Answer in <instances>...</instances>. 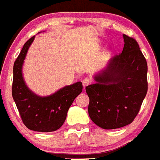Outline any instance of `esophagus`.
Listing matches in <instances>:
<instances>
[{
    "label": "esophagus",
    "mask_w": 160,
    "mask_h": 160,
    "mask_svg": "<svg viewBox=\"0 0 160 160\" xmlns=\"http://www.w3.org/2000/svg\"><path fill=\"white\" fill-rule=\"evenodd\" d=\"M90 83H91V81H90V80L88 78H85L83 80V81H82V84H83V86H84V88L85 87H87L88 85H89Z\"/></svg>",
    "instance_id": "34e87169"
}]
</instances>
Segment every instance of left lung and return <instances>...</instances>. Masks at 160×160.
Masks as SVG:
<instances>
[{
  "label": "left lung",
  "instance_id": "8db88e82",
  "mask_svg": "<svg viewBox=\"0 0 160 160\" xmlns=\"http://www.w3.org/2000/svg\"><path fill=\"white\" fill-rule=\"evenodd\" d=\"M122 52L94 75L85 88L88 114L97 126L113 130L130 124L147 92V63L135 39L123 34Z\"/></svg>",
  "mask_w": 160,
  "mask_h": 160
}]
</instances>
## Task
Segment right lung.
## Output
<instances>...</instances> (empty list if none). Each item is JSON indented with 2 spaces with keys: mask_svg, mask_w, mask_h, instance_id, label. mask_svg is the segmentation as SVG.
Masks as SVG:
<instances>
[{
  "mask_svg": "<svg viewBox=\"0 0 160 160\" xmlns=\"http://www.w3.org/2000/svg\"><path fill=\"white\" fill-rule=\"evenodd\" d=\"M35 36L30 38L22 47L13 64L12 96L25 126L38 132L55 131L63 126L67 113L82 92L81 82L65 86L55 93L40 97L27 87L22 76V67L29 47Z\"/></svg>",
  "mask_w": 160,
  "mask_h": 160,
  "instance_id": "right-lung-1",
  "label": "right lung"
}]
</instances>
